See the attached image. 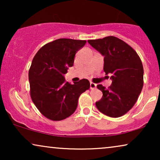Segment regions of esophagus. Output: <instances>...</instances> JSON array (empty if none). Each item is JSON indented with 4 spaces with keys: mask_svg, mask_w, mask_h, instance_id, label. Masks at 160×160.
Wrapping results in <instances>:
<instances>
[{
    "mask_svg": "<svg viewBox=\"0 0 160 160\" xmlns=\"http://www.w3.org/2000/svg\"><path fill=\"white\" fill-rule=\"evenodd\" d=\"M96 87H97V84H95V83H93V82H90V89H91L96 88Z\"/></svg>",
    "mask_w": 160,
    "mask_h": 160,
    "instance_id": "34e87169",
    "label": "esophagus"
}]
</instances>
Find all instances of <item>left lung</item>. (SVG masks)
<instances>
[{
    "mask_svg": "<svg viewBox=\"0 0 160 160\" xmlns=\"http://www.w3.org/2000/svg\"><path fill=\"white\" fill-rule=\"evenodd\" d=\"M104 57L103 71L110 74L111 85L97 87L102 97L95 102L100 112L111 117H119L132 108L143 85V68L136 52L115 36L87 41Z\"/></svg>",
    "mask_w": 160,
    "mask_h": 160,
    "instance_id": "left-lung-1",
    "label": "left lung"
}]
</instances>
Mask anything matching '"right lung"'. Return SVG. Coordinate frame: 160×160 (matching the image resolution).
Masks as SVG:
<instances>
[{
    "mask_svg": "<svg viewBox=\"0 0 160 160\" xmlns=\"http://www.w3.org/2000/svg\"><path fill=\"white\" fill-rule=\"evenodd\" d=\"M87 41L59 38L38 50L29 70L30 96L39 111L48 119L60 121L75 112L81 94L90 87L83 78L71 84L64 75L74 57Z\"/></svg>",
    "mask_w": 160,
    "mask_h": 160,
    "instance_id": "1",
    "label": "right lung"
}]
</instances>
